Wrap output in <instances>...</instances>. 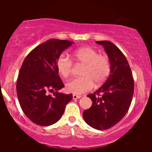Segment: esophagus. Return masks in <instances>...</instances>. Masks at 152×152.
Here are the masks:
<instances>
[{
	"mask_svg": "<svg viewBox=\"0 0 152 152\" xmlns=\"http://www.w3.org/2000/svg\"><path fill=\"white\" fill-rule=\"evenodd\" d=\"M82 97V96H78V95H73V99H80Z\"/></svg>",
	"mask_w": 152,
	"mask_h": 152,
	"instance_id": "esophagus-1",
	"label": "esophagus"
}]
</instances>
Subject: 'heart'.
Segmentation results:
<instances>
[{
    "label": "heart",
    "mask_w": 152,
    "mask_h": 152,
    "mask_svg": "<svg viewBox=\"0 0 152 152\" xmlns=\"http://www.w3.org/2000/svg\"><path fill=\"white\" fill-rule=\"evenodd\" d=\"M73 59L77 63L85 65L82 70V77L70 80L66 84L67 92L82 94L91 90L94 82L102 85L111 73V62L105 54H100L91 47H82L73 53ZM57 71L62 77L67 78L72 73L73 62L65 55L62 54L56 60Z\"/></svg>",
    "instance_id": "heart-1"
}]
</instances>
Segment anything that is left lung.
<instances>
[{
    "label": "left lung",
    "instance_id": "8db88e82",
    "mask_svg": "<svg viewBox=\"0 0 152 152\" xmlns=\"http://www.w3.org/2000/svg\"><path fill=\"white\" fill-rule=\"evenodd\" d=\"M104 47L111 73L97 91L87 95L93 104L83 112L85 122L98 130L111 128L125 116L134 93V79L129 62L121 50L110 41H96Z\"/></svg>",
    "mask_w": 152,
    "mask_h": 152
}]
</instances>
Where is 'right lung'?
I'll return each instance as SVG.
<instances>
[{"label":"right lung","instance_id":"add662e5","mask_svg":"<svg viewBox=\"0 0 152 152\" xmlns=\"http://www.w3.org/2000/svg\"><path fill=\"white\" fill-rule=\"evenodd\" d=\"M73 42L50 39L33 49L26 56L17 79L20 105L29 120L46 126L57 122L63 115L72 94L56 92L64 87L58 74L56 60ZM55 90L53 95L48 92Z\"/></svg>","mask_w":152,"mask_h":152}]
</instances>
